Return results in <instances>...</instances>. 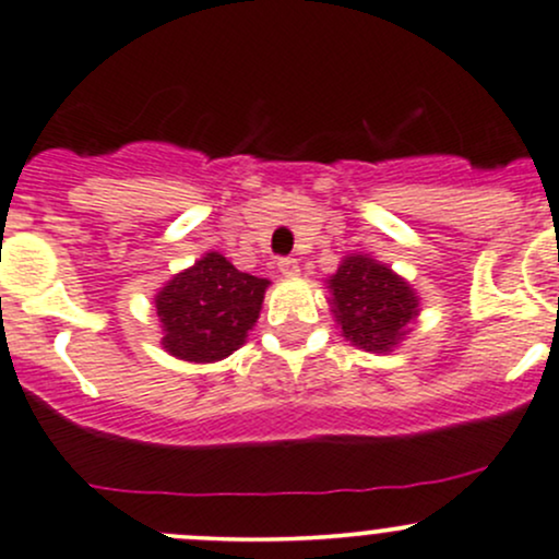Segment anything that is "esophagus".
Here are the masks:
<instances>
[{
	"mask_svg": "<svg viewBox=\"0 0 559 559\" xmlns=\"http://www.w3.org/2000/svg\"><path fill=\"white\" fill-rule=\"evenodd\" d=\"M278 270L284 278H295V275H299V262L292 260V257H284V260H278Z\"/></svg>",
	"mask_w": 559,
	"mask_h": 559,
	"instance_id": "esophagus-1",
	"label": "esophagus"
}]
</instances>
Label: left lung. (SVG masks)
<instances>
[{
	"instance_id": "left-lung-1",
	"label": "left lung",
	"mask_w": 559,
	"mask_h": 559,
	"mask_svg": "<svg viewBox=\"0 0 559 559\" xmlns=\"http://www.w3.org/2000/svg\"><path fill=\"white\" fill-rule=\"evenodd\" d=\"M326 284L343 337L369 354L396 348L420 310L413 286L367 254L345 257Z\"/></svg>"
}]
</instances>
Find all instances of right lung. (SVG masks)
Returning <instances> with one entry per match:
<instances>
[{"instance_id": "1", "label": "right lung", "mask_w": 559, "mask_h": 559, "mask_svg": "<svg viewBox=\"0 0 559 559\" xmlns=\"http://www.w3.org/2000/svg\"><path fill=\"white\" fill-rule=\"evenodd\" d=\"M267 286V278L240 273L219 251H209L155 295L163 348L185 361H222L246 343Z\"/></svg>"}]
</instances>
